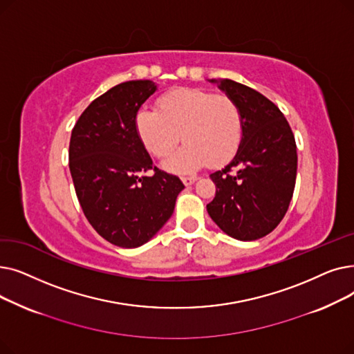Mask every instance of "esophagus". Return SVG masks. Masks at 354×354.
I'll list each match as a JSON object with an SVG mask.
<instances>
[{
    "label": "esophagus",
    "instance_id": "esophagus-1",
    "mask_svg": "<svg viewBox=\"0 0 354 354\" xmlns=\"http://www.w3.org/2000/svg\"><path fill=\"white\" fill-rule=\"evenodd\" d=\"M197 178L196 177H189V176H186V177H181V181L186 184V186H192V184L196 181Z\"/></svg>",
    "mask_w": 354,
    "mask_h": 354
}]
</instances>
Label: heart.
Segmentation results:
<instances>
[{
  "instance_id": "heart-1",
  "label": "heart",
  "mask_w": 354,
  "mask_h": 354,
  "mask_svg": "<svg viewBox=\"0 0 354 354\" xmlns=\"http://www.w3.org/2000/svg\"><path fill=\"white\" fill-rule=\"evenodd\" d=\"M136 129L144 148L158 160L173 154L181 136L186 144L165 164L176 173H192L207 162L226 164L236 154L243 131L236 102L201 88L165 92L157 99V111H138Z\"/></svg>"
}]
</instances>
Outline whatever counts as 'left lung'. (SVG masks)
<instances>
[{
	"mask_svg": "<svg viewBox=\"0 0 354 354\" xmlns=\"http://www.w3.org/2000/svg\"><path fill=\"white\" fill-rule=\"evenodd\" d=\"M217 83L239 106L243 131L236 156L210 174L216 196L207 213L229 236L257 241L271 233L290 207L297 144L288 121L268 97L230 79Z\"/></svg>",
	"mask_w": 354,
	"mask_h": 354,
	"instance_id": "obj_1",
	"label": "left lung"
}]
</instances>
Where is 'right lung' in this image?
<instances>
[{"instance_id":"1","label":"right lung","mask_w":354,"mask_h":354,"mask_svg":"<svg viewBox=\"0 0 354 354\" xmlns=\"http://www.w3.org/2000/svg\"><path fill=\"white\" fill-rule=\"evenodd\" d=\"M156 89L151 80L120 83L96 97L72 129L69 168L82 210L100 236L121 248L153 238L184 189L177 176L153 165L136 129ZM149 169L155 174L145 176Z\"/></svg>"}]
</instances>
